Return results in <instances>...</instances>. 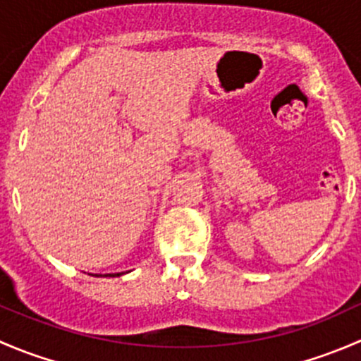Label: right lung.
Instances as JSON below:
<instances>
[{"mask_svg":"<svg viewBox=\"0 0 361 361\" xmlns=\"http://www.w3.org/2000/svg\"><path fill=\"white\" fill-rule=\"evenodd\" d=\"M99 276H101V274H99ZM104 276H120V274H118V272H116V274H104Z\"/></svg>","mask_w":361,"mask_h":361,"instance_id":"1","label":"right lung"}]
</instances>
